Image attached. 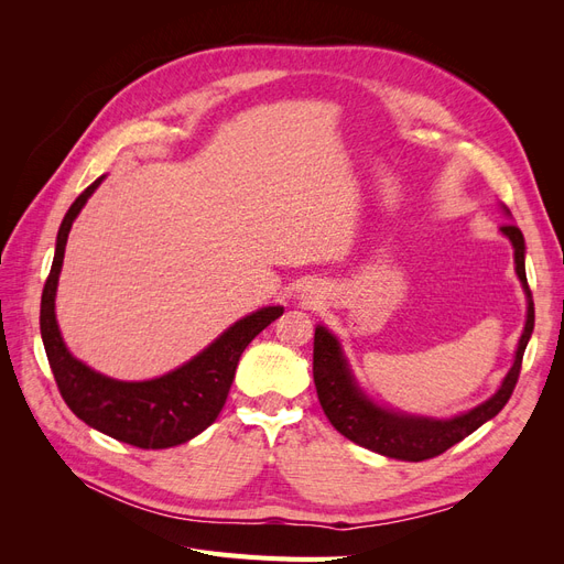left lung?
I'll return each instance as SVG.
<instances>
[{"label":"left lung","mask_w":564,"mask_h":564,"mask_svg":"<svg viewBox=\"0 0 564 564\" xmlns=\"http://www.w3.org/2000/svg\"><path fill=\"white\" fill-rule=\"evenodd\" d=\"M501 230L508 240L513 242L516 249V270L527 292V322L518 344L516 362L510 367L497 395L489 398L480 406L470 409L468 414L454 416L449 421L386 412V409L367 400L362 395V390L355 386L350 369L344 360V352L338 348V340L324 327H317L313 344V379L317 388V400L324 409V414H327V419L340 435L352 440L355 445L390 458L425 460L445 454L449 447L456 445V442L468 437L473 431L480 429L485 421L497 416L506 406L520 379L527 340L534 332V299L532 292H529L524 272V237L520 228L513 224L501 226Z\"/></svg>","instance_id":"obj_1"}]
</instances>
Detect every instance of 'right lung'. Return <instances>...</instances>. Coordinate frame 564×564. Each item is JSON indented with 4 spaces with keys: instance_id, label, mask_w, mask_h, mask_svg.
<instances>
[{
    "instance_id": "1",
    "label": "right lung",
    "mask_w": 564,
    "mask_h": 564,
    "mask_svg": "<svg viewBox=\"0 0 564 564\" xmlns=\"http://www.w3.org/2000/svg\"><path fill=\"white\" fill-rule=\"evenodd\" d=\"M100 181H104V176L96 178L73 202L58 230L56 256L44 284L40 308V329L48 367L54 371L65 404L91 429L141 449L176 447L193 440L216 421L218 412L226 404L240 355L251 344L253 336H259L272 319L282 315V308L270 305V308H261L235 322L228 332L220 334L207 350H202L191 362L152 381H115L75 360L61 338L54 299L67 232H70L73 220L94 195Z\"/></svg>"
}]
</instances>
